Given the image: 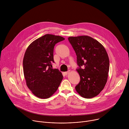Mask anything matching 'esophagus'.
Wrapping results in <instances>:
<instances>
[{
    "mask_svg": "<svg viewBox=\"0 0 129 129\" xmlns=\"http://www.w3.org/2000/svg\"><path fill=\"white\" fill-rule=\"evenodd\" d=\"M69 72H70V71L69 70V71H66V72H64V74H65V75H66L68 74V73H69Z\"/></svg>",
    "mask_w": 129,
    "mask_h": 129,
    "instance_id": "1",
    "label": "esophagus"
}]
</instances>
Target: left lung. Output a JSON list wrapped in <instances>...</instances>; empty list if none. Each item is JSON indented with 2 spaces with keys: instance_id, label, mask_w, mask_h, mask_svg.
Here are the masks:
<instances>
[{
  "instance_id": "left-lung-1",
  "label": "left lung",
  "mask_w": 129,
  "mask_h": 129,
  "mask_svg": "<svg viewBox=\"0 0 129 129\" xmlns=\"http://www.w3.org/2000/svg\"><path fill=\"white\" fill-rule=\"evenodd\" d=\"M68 40L77 54V69L80 76L76 86L82 97L90 99L97 96L107 83L109 70L107 52L99 41L88 36L70 37Z\"/></svg>"
}]
</instances>
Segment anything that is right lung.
I'll list each match as a JSON object with an SVG mask.
<instances>
[{
	"instance_id": "obj_1",
	"label": "right lung",
	"mask_w": 129,
	"mask_h": 129,
	"mask_svg": "<svg viewBox=\"0 0 129 129\" xmlns=\"http://www.w3.org/2000/svg\"><path fill=\"white\" fill-rule=\"evenodd\" d=\"M62 37L46 34L33 41L27 48L23 60L26 85L40 99H47L56 92L63 80L62 73L52 68L53 49Z\"/></svg>"
}]
</instances>
